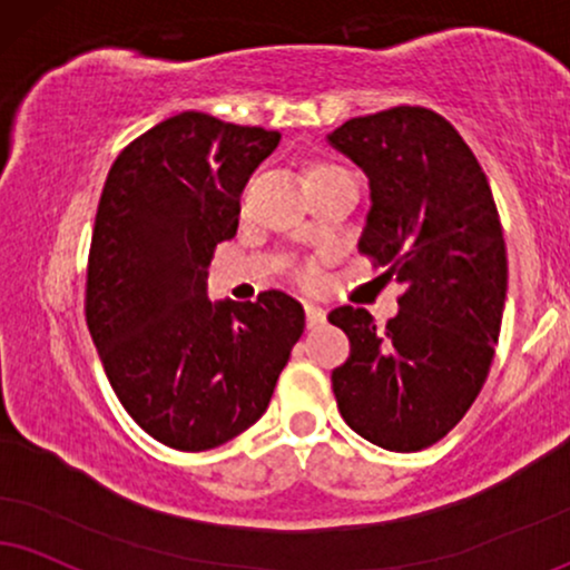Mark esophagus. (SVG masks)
<instances>
[{
    "label": "esophagus",
    "instance_id": "1",
    "mask_svg": "<svg viewBox=\"0 0 570 570\" xmlns=\"http://www.w3.org/2000/svg\"><path fill=\"white\" fill-rule=\"evenodd\" d=\"M304 308H306V325L308 327H320V325H325V308L322 306H317V304H304Z\"/></svg>",
    "mask_w": 570,
    "mask_h": 570
}]
</instances>
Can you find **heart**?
I'll use <instances>...</instances> for the list:
<instances>
[{"label": "heart", "instance_id": "obj_1", "mask_svg": "<svg viewBox=\"0 0 570 570\" xmlns=\"http://www.w3.org/2000/svg\"><path fill=\"white\" fill-rule=\"evenodd\" d=\"M333 171H341V168H338V166H333V164H325V160H314V164L306 168V179L322 177V174H333ZM298 277L304 279V283H314V279H317V269H314L312 264L301 266Z\"/></svg>", "mask_w": 570, "mask_h": 570}]
</instances>
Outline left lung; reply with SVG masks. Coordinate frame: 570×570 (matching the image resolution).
Wrapping results in <instances>:
<instances>
[{
    "label": "left lung",
    "mask_w": 570,
    "mask_h": 570,
    "mask_svg": "<svg viewBox=\"0 0 570 570\" xmlns=\"http://www.w3.org/2000/svg\"><path fill=\"white\" fill-rule=\"evenodd\" d=\"M330 145L367 174L372 208L360 250L399 279V314H327L351 354L333 393L351 431L391 452L433 446L487 383L508 296V250L494 195L473 150L420 105L351 118Z\"/></svg>",
    "instance_id": "1"
}]
</instances>
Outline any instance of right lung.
<instances>
[{
	"label": "right lung",
	"mask_w": 570,
	"mask_h": 570,
	"mask_svg": "<svg viewBox=\"0 0 570 570\" xmlns=\"http://www.w3.org/2000/svg\"><path fill=\"white\" fill-rule=\"evenodd\" d=\"M277 142L187 110L126 145L105 179L87 325L124 410L179 452L248 431L304 333V306L283 291L245 304L206 296L214 248L235 237L245 181Z\"/></svg>",
	"instance_id": "obj_1"
}]
</instances>
